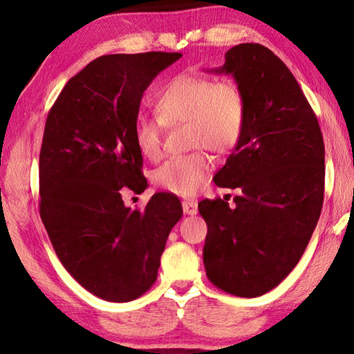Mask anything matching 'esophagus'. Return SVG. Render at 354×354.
<instances>
[{
	"mask_svg": "<svg viewBox=\"0 0 354 354\" xmlns=\"http://www.w3.org/2000/svg\"><path fill=\"white\" fill-rule=\"evenodd\" d=\"M183 209H184L185 214L194 216V214L198 213V202L196 201H192V199L184 201L183 202Z\"/></svg>",
	"mask_w": 354,
	"mask_h": 354,
	"instance_id": "34e87169",
	"label": "esophagus"
}]
</instances>
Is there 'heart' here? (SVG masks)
Masks as SVG:
<instances>
[{"label":"heart","instance_id":"heart-1","mask_svg":"<svg viewBox=\"0 0 354 354\" xmlns=\"http://www.w3.org/2000/svg\"><path fill=\"white\" fill-rule=\"evenodd\" d=\"M152 103L164 127L187 123L192 149L208 147L217 153H230L242 141L248 104L234 82L179 74L153 95ZM159 124L140 117L133 124L135 147L145 160L161 158L162 127ZM212 170L213 158L204 150H194L160 165L153 171V181L178 196H194L205 185Z\"/></svg>","mask_w":354,"mask_h":354}]
</instances>
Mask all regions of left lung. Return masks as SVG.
Returning <instances> with one entry per match:
<instances>
[{
	"instance_id": "left-lung-1",
	"label": "left lung",
	"mask_w": 354,
	"mask_h": 354,
	"mask_svg": "<svg viewBox=\"0 0 354 354\" xmlns=\"http://www.w3.org/2000/svg\"><path fill=\"white\" fill-rule=\"evenodd\" d=\"M214 73L232 74L248 104L242 141L216 173L240 189L234 205L199 202L207 222L208 280L231 295L254 298L297 266L324 201V141L312 106L288 66L260 44H239Z\"/></svg>"
}]
</instances>
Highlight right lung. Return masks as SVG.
Segmentation results:
<instances>
[{"instance_id":"1","label":"right lung","mask_w":354,"mask_h":354,"mask_svg":"<svg viewBox=\"0 0 354 354\" xmlns=\"http://www.w3.org/2000/svg\"><path fill=\"white\" fill-rule=\"evenodd\" d=\"M181 53L94 59L68 80L45 122L39 213L64 268L106 301L141 297L156 280L171 228L183 217L175 194H153L145 209L122 192L147 187L133 142L142 93Z\"/></svg>"}]
</instances>
